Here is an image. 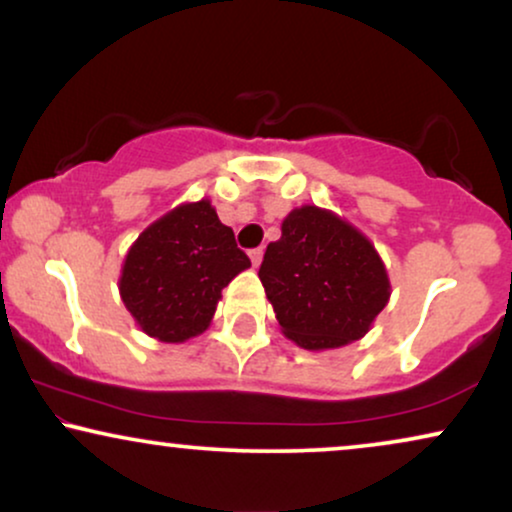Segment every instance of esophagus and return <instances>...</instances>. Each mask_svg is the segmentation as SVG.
Here are the masks:
<instances>
[{"instance_id": "34e87169", "label": "esophagus", "mask_w": 512, "mask_h": 512, "mask_svg": "<svg viewBox=\"0 0 512 512\" xmlns=\"http://www.w3.org/2000/svg\"><path fill=\"white\" fill-rule=\"evenodd\" d=\"M249 258H251V265H254V268H258V265H261V261H263V249L261 247L251 249L249 251Z\"/></svg>"}]
</instances>
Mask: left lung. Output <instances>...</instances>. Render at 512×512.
<instances>
[{"label": "left lung", "mask_w": 512, "mask_h": 512, "mask_svg": "<svg viewBox=\"0 0 512 512\" xmlns=\"http://www.w3.org/2000/svg\"><path fill=\"white\" fill-rule=\"evenodd\" d=\"M258 277L284 338L307 352L361 340L391 296L375 244L317 205L286 214L282 237L268 244Z\"/></svg>", "instance_id": "left-lung-1"}]
</instances>
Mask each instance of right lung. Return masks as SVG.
<instances>
[{"label":"right lung","mask_w":512,"mask_h":512,"mask_svg":"<svg viewBox=\"0 0 512 512\" xmlns=\"http://www.w3.org/2000/svg\"><path fill=\"white\" fill-rule=\"evenodd\" d=\"M247 268L251 261L212 200L181 202L130 244L118 293L149 338L179 345L207 331L221 291Z\"/></svg>","instance_id":"right-lung-1"}]
</instances>
